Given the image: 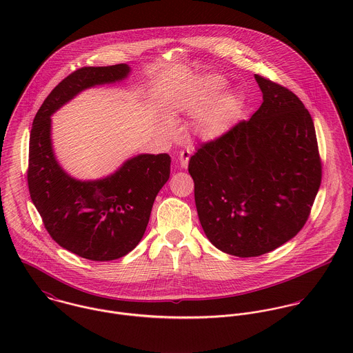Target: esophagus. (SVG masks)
Wrapping results in <instances>:
<instances>
[{"mask_svg":"<svg viewBox=\"0 0 353 353\" xmlns=\"http://www.w3.org/2000/svg\"><path fill=\"white\" fill-rule=\"evenodd\" d=\"M189 159H190V151H189V150H183V151H181V153H179V161H181V165H182L183 168H186V167H188V164H189Z\"/></svg>","mask_w":353,"mask_h":353,"instance_id":"obj_1","label":"esophagus"}]
</instances>
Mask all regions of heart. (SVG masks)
<instances>
[{
	"label": "heart",
	"mask_w": 353,
	"mask_h": 353,
	"mask_svg": "<svg viewBox=\"0 0 353 353\" xmlns=\"http://www.w3.org/2000/svg\"><path fill=\"white\" fill-rule=\"evenodd\" d=\"M227 79L208 72L193 77L175 97L174 105L192 117L193 134L202 141H214L225 136L242 111V97L235 88H227ZM167 130L172 123L164 119Z\"/></svg>",
	"instance_id": "1"
}]
</instances>
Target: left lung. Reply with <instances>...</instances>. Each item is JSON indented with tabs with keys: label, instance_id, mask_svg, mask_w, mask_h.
<instances>
[{
	"label": "left lung",
	"instance_id": "1",
	"mask_svg": "<svg viewBox=\"0 0 353 353\" xmlns=\"http://www.w3.org/2000/svg\"><path fill=\"white\" fill-rule=\"evenodd\" d=\"M262 104L190 157L202 230L219 250L258 256L291 241L321 185L315 128L290 90L254 76Z\"/></svg>",
	"mask_w": 353,
	"mask_h": 353
}]
</instances>
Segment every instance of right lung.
I'll return each mask as SVG.
<instances>
[{"mask_svg": "<svg viewBox=\"0 0 353 353\" xmlns=\"http://www.w3.org/2000/svg\"><path fill=\"white\" fill-rule=\"evenodd\" d=\"M128 63L81 68L63 79L38 110L30 134L28 189L51 238L91 261H112L143 239L157 193L170 178L167 153H140L99 179H77L57 160L51 115L80 92L126 80Z\"/></svg>", "mask_w": 353, "mask_h": 353, "instance_id": "1", "label": "right lung"}]
</instances>
